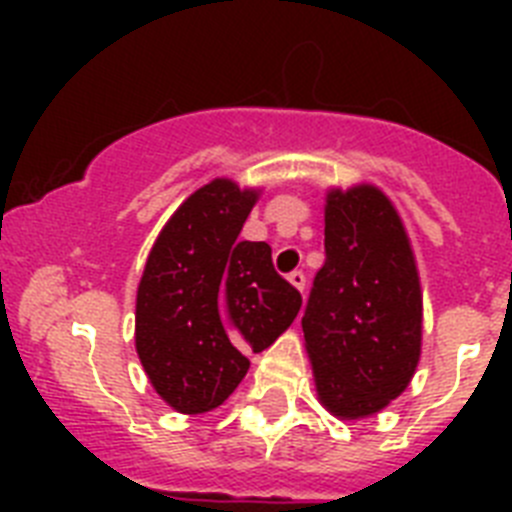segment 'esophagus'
Wrapping results in <instances>:
<instances>
[{
  "instance_id": "34e87169",
  "label": "esophagus",
  "mask_w": 512,
  "mask_h": 512,
  "mask_svg": "<svg viewBox=\"0 0 512 512\" xmlns=\"http://www.w3.org/2000/svg\"><path fill=\"white\" fill-rule=\"evenodd\" d=\"M287 279H289V284H292V287H297L300 292H305V282H307L305 271H292Z\"/></svg>"
}]
</instances>
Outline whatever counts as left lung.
Returning <instances> with one entry per match:
<instances>
[{
  "label": "left lung",
  "mask_w": 512,
  "mask_h": 512,
  "mask_svg": "<svg viewBox=\"0 0 512 512\" xmlns=\"http://www.w3.org/2000/svg\"><path fill=\"white\" fill-rule=\"evenodd\" d=\"M302 330L318 400L336 418L379 413L413 379L423 295L405 225L382 189L359 184L325 197V264Z\"/></svg>",
  "instance_id": "left-lung-1"
}]
</instances>
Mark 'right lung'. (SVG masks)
Segmentation results:
<instances>
[{"label":"right lung","instance_id":"1","mask_svg":"<svg viewBox=\"0 0 512 512\" xmlns=\"http://www.w3.org/2000/svg\"><path fill=\"white\" fill-rule=\"evenodd\" d=\"M256 189L212 179L158 233L135 300V348L153 390L179 413L223 405L248 356L282 336L302 295L271 264V246L241 241Z\"/></svg>","mask_w":512,"mask_h":512}]
</instances>
